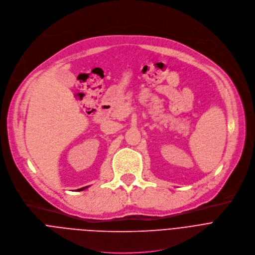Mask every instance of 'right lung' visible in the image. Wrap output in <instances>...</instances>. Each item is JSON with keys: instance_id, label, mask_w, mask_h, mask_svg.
<instances>
[{"instance_id": "add662e5", "label": "right lung", "mask_w": 255, "mask_h": 255, "mask_svg": "<svg viewBox=\"0 0 255 255\" xmlns=\"http://www.w3.org/2000/svg\"><path fill=\"white\" fill-rule=\"evenodd\" d=\"M85 188H87V187H84V188H80V189H78V190H77V191H81V190H84V189H85Z\"/></svg>"}]
</instances>
